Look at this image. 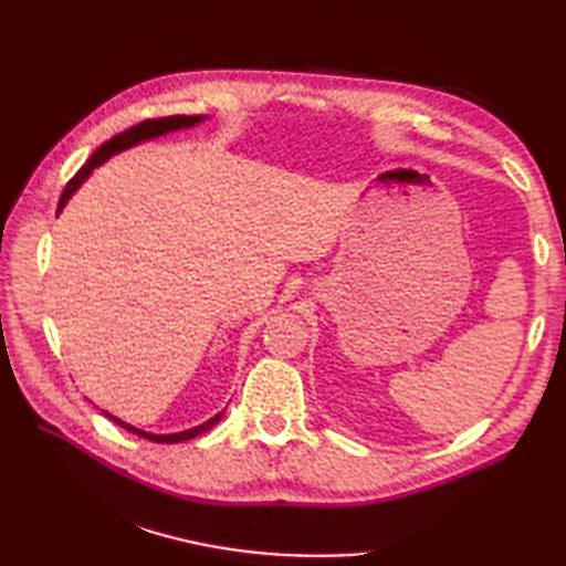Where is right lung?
Here are the masks:
<instances>
[{"mask_svg":"<svg viewBox=\"0 0 566 566\" xmlns=\"http://www.w3.org/2000/svg\"><path fill=\"white\" fill-rule=\"evenodd\" d=\"M201 122H203V116H163V118H148V122H140V124H136V126H130L128 130H124V134H118V136H114L112 140H106L104 146H99L97 150H94V153L90 155V160L84 163V165L80 167V170H77V175L72 177L70 182L65 185L63 195H60V201H57V213L63 211L67 199H70L72 195H75V191L80 189V185L84 182V179H87V177L92 175L94 167H99L102 163L109 160L112 155L122 153V150H128V148H134V146H138V143H143V140H153V138H158V136L172 134V130H179V128H191V126H197V124H201ZM102 413L109 416V418L114 420V423H118L122 428L134 432V436L146 438V440H150V442H163V444L185 442V440L197 438V436H201V432L211 430V428L223 418V413H216L213 418L207 420V423H201V426H197V428H189V430H182V432H170V436H155V432H146V430H140V428H136V426L124 423L122 418H116V416H112V413H106V411H102Z\"/></svg>","mask_w":566,"mask_h":566,"instance_id":"1","label":"right lung"}]
</instances>
